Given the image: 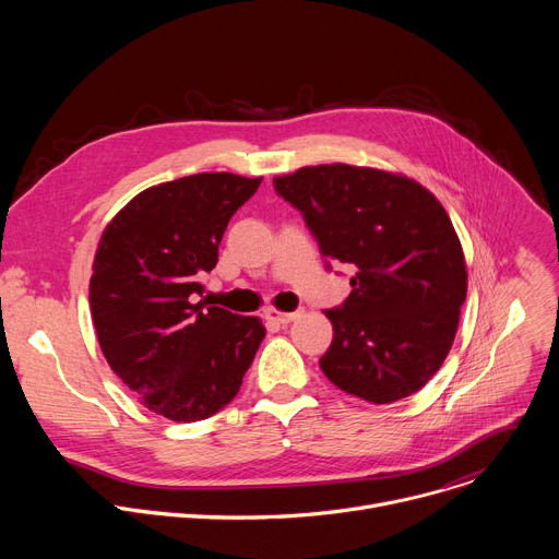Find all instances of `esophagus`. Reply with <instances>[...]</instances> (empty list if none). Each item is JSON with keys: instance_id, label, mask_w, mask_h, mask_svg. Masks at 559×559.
<instances>
[{"instance_id": "1", "label": "esophagus", "mask_w": 559, "mask_h": 559, "mask_svg": "<svg viewBox=\"0 0 559 559\" xmlns=\"http://www.w3.org/2000/svg\"><path fill=\"white\" fill-rule=\"evenodd\" d=\"M298 316H300L298 311H281V309H267L265 311V318L274 325H287V323L296 321Z\"/></svg>"}]
</instances>
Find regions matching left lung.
Instances as JSON below:
<instances>
[{
	"mask_svg": "<svg viewBox=\"0 0 559 559\" xmlns=\"http://www.w3.org/2000/svg\"><path fill=\"white\" fill-rule=\"evenodd\" d=\"M330 261L356 265L352 294L325 316L323 373L345 393L389 405L442 367L466 298V263L442 203L418 181L347 164L274 177Z\"/></svg>",
	"mask_w": 559,
	"mask_h": 559,
	"instance_id": "1",
	"label": "left lung"
}]
</instances>
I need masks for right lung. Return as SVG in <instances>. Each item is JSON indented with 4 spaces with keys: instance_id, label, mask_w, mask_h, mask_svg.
Segmentation results:
<instances>
[{
    "instance_id": "add662e5",
    "label": "right lung",
    "mask_w": 559,
    "mask_h": 559,
    "mask_svg": "<svg viewBox=\"0 0 559 559\" xmlns=\"http://www.w3.org/2000/svg\"><path fill=\"white\" fill-rule=\"evenodd\" d=\"M203 173L139 192L106 225L93 261L91 313L110 369L152 414L214 416L241 389L265 328L194 302L231 214L261 186Z\"/></svg>"
}]
</instances>
